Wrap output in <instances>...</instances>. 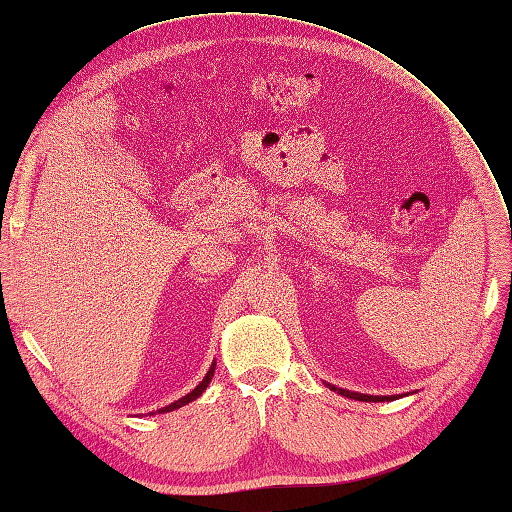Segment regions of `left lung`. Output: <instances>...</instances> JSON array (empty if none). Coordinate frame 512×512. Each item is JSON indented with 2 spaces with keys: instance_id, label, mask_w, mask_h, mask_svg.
<instances>
[{
  "instance_id": "left-lung-1",
  "label": "left lung",
  "mask_w": 512,
  "mask_h": 512,
  "mask_svg": "<svg viewBox=\"0 0 512 512\" xmlns=\"http://www.w3.org/2000/svg\"><path fill=\"white\" fill-rule=\"evenodd\" d=\"M332 391H336L343 397H352V400H358V402H391L395 400L397 395H365V393H356V391H347V389H339V386L334 384H328Z\"/></svg>"
}]
</instances>
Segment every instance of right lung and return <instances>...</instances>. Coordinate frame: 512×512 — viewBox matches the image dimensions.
<instances>
[{
	"label": "right lung",
	"mask_w": 512,
	"mask_h": 512,
	"mask_svg": "<svg viewBox=\"0 0 512 512\" xmlns=\"http://www.w3.org/2000/svg\"><path fill=\"white\" fill-rule=\"evenodd\" d=\"M213 376H215V363L210 365V369H208V373H206V376H204V380L199 382V384L195 386V389H193L191 393H186L184 397H180L178 402H173V404H169V406H165V408H158L156 413H158V415H160V413H171V410H176V408H180V406H186V404H189V402L197 400V397L206 391V386L210 384V380H213ZM156 413H149V415H156Z\"/></svg>",
	"instance_id": "right-lung-1"
}]
</instances>
